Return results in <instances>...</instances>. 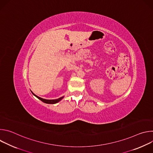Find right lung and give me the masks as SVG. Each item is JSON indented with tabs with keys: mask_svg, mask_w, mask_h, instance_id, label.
<instances>
[{
	"mask_svg": "<svg viewBox=\"0 0 153 153\" xmlns=\"http://www.w3.org/2000/svg\"><path fill=\"white\" fill-rule=\"evenodd\" d=\"M31 93H32V94L34 96H36L37 99H39V100H40L41 101H42L43 102H44V103H48V104H55V103H58L59 102H60L63 97H64V96H62V97H60V98H59V99H53V100H48V99H42V98H41V97H39V96H36V94H34L32 91H31Z\"/></svg>",
	"mask_w": 153,
	"mask_h": 153,
	"instance_id": "1",
	"label": "right lung"
}]
</instances>
